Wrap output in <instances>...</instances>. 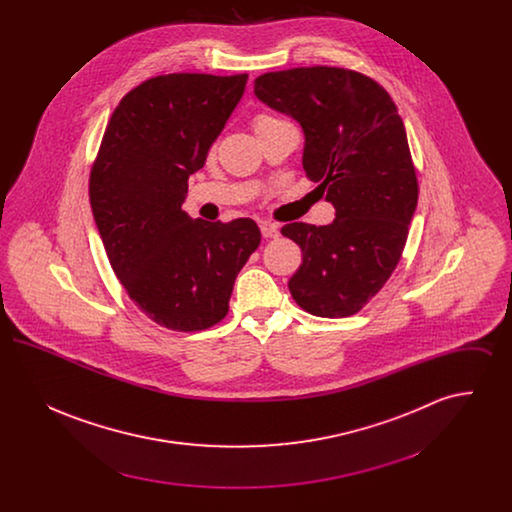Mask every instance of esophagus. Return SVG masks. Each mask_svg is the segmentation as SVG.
I'll list each match as a JSON object with an SVG mask.
<instances>
[{"label":"esophagus","mask_w":512,"mask_h":512,"mask_svg":"<svg viewBox=\"0 0 512 512\" xmlns=\"http://www.w3.org/2000/svg\"><path fill=\"white\" fill-rule=\"evenodd\" d=\"M261 234L265 240H276L280 236V228L272 222H261Z\"/></svg>","instance_id":"obj_1"}]
</instances>
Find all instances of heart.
I'll list each match as a JSON object with an SVG mask.
<instances>
[{
	"label": "heart",
	"instance_id": "b5f03b06",
	"mask_svg": "<svg viewBox=\"0 0 512 512\" xmlns=\"http://www.w3.org/2000/svg\"><path fill=\"white\" fill-rule=\"evenodd\" d=\"M268 119H270V117H259V119H257V122L268 121ZM257 122H255V124H257Z\"/></svg>",
	"mask_w": 512,
	"mask_h": 512
}]
</instances>
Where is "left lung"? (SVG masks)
Returning <instances> with one entry per match:
<instances>
[{"mask_svg":"<svg viewBox=\"0 0 512 512\" xmlns=\"http://www.w3.org/2000/svg\"><path fill=\"white\" fill-rule=\"evenodd\" d=\"M255 96L301 126L303 169L336 209L328 226L282 228L303 251L293 299L317 317L355 315L397 267L416 211L405 124L378 82L338 67L263 74Z\"/></svg>","mask_w":512,"mask_h":512,"instance_id":"obj_1","label":"left lung"}]
</instances>
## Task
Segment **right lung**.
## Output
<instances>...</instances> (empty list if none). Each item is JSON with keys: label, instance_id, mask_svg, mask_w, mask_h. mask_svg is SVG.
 I'll list each match as a JSON object with an SVG mask.
<instances>
[{"label": "right lung", "instance_id": "1", "mask_svg": "<svg viewBox=\"0 0 512 512\" xmlns=\"http://www.w3.org/2000/svg\"><path fill=\"white\" fill-rule=\"evenodd\" d=\"M247 74L176 73L122 98L90 174V203L109 263L157 324L195 332L228 313L234 280L261 244L251 219L222 224L182 211L190 174L244 96Z\"/></svg>", "mask_w": 512, "mask_h": 512}]
</instances>
